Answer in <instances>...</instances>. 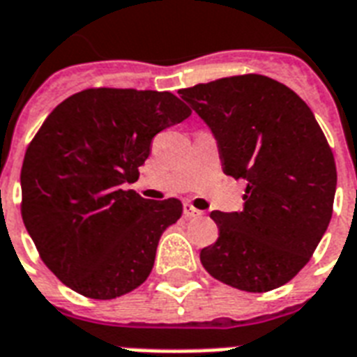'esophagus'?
Here are the masks:
<instances>
[{
	"label": "esophagus",
	"instance_id": "34e87169",
	"mask_svg": "<svg viewBox=\"0 0 357 357\" xmlns=\"http://www.w3.org/2000/svg\"><path fill=\"white\" fill-rule=\"evenodd\" d=\"M201 214H203L201 210L193 208L190 203H184V216H186V218H197V216H201Z\"/></svg>",
	"mask_w": 357,
	"mask_h": 357
}]
</instances>
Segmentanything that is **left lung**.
<instances>
[{
	"label": "left lung",
	"instance_id": "1",
	"mask_svg": "<svg viewBox=\"0 0 357 357\" xmlns=\"http://www.w3.org/2000/svg\"><path fill=\"white\" fill-rule=\"evenodd\" d=\"M178 95L214 135L223 173L248 184L242 212L210 214L220 236L201 250L204 270L245 292L289 283L324 236L335 197V160L313 112L287 85L259 74Z\"/></svg>",
	"mask_w": 357,
	"mask_h": 357
}]
</instances>
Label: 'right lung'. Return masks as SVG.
<instances>
[{
    "instance_id": "obj_1",
    "label": "right lung",
    "mask_w": 357,
    "mask_h": 357,
    "mask_svg": "<svg viewBox=\"0 0 357 357\" xmlns=\"http://www.w3.org/2000/svg\"><path fill=\"white\" fill-rule=\"evenodd\" d=\"M192 109L167 91L85 89L50 113L22 165V218L44 264L87 298L137 289L178 199H143L126 184L158 132Z\"/></svg>"
}]
</instances>
